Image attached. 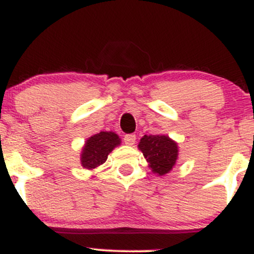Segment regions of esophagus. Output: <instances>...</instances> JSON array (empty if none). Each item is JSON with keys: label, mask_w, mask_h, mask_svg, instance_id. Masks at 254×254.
Listing matches in <instances>:
<instances>
[{"label": "esophagus", "mask_w": 254, "mask_h": 254, "mask_svg": "<svg viewBox=\"0 0 254 254\" xmlns=\"http://www.w3.org/2000/svg\"><path fill=\"white\" fill-rule=\"evenodd\" d=\"M124 142L127 145H133L136 142V135L135 133H127L124 136Z\"/></svg>", "instance_id": "1"}]
</instances>
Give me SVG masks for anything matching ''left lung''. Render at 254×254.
<instances>
[{"mask_svg": "<svg viewBox=\"0 0 254 254\" xmlns=\"http://www.w3.org/2000/svg\"><path fill=\"white\" fill-rule=\"evenodd\" d=\"M138 149L149 164L153 173L165 176L170 173L178 160V144L166 135H144L138 143Z\"/></svg>", "mask_w": 254, "mask_h": 254, "instance_id": "8db88e82", "label": "left lung"}]
</instances>
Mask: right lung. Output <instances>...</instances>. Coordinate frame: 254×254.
<instances>
[{
  "label": "right lung",
  "instance_id": "obj_1",
  "mask_svg": "<svg viewBox=\"0 0 254 254\" xmlns=\"http://www.w3.org/2000/svg\"><path fill=\"white\" fill-rule=\"evenodd\" d=\"M121 144V138L112 131H101L90 136L81 153V165L86 170H94L103 165L109 154Z\"/></svg>",
  "mask_w": 254,
  "mask_h": 254
}]
</instances>
